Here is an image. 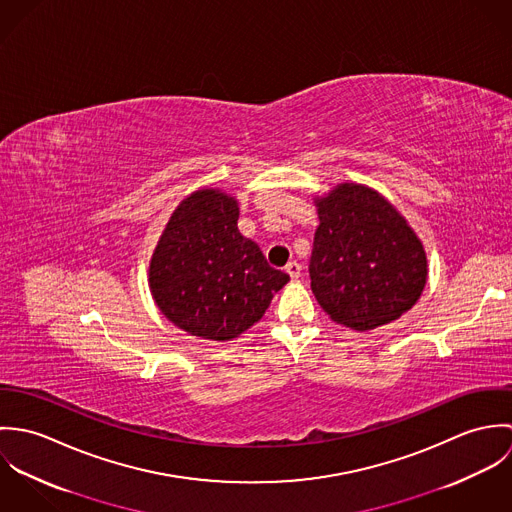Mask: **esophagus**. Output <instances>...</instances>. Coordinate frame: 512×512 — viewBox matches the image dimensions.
I'll list each match as a JSON object with an SVG mask.
<instances>
[{"mask_svg":"<svg viewBox=\"0 0 512 512\" xmlns=\"http://www.w3.org/2000/svg\"><path fill=\"white\" fill-rule=\"evenodd\" d=\"M286 272L290 274V278H292V280H297V278H299V274H301V266H299L297 262H288Z\"/></svg>","mask_w":512,"mask_h":512,"instance_id":"obj_1","label":"esophagus"}]
</instances>
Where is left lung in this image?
<instances>
[{"label":"left lung","mask_w":512,"mask_h":512,"mask_svg":"<svg viewBox=\"0 0 512 512\" xmlns=\"http://www.w3.org/2000/svg\"><path fill=\"white\" fill-rule=\"evenodd\" d=\"M313 203L319 226L309 276L323 311L370 331L412 309L426 288L428 258L398 209L361 183H339Z\"/></svg>","instance_id":"obj_1"}]
</instances>
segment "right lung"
Returning <instances> with one entry per match:
<instances>
[{
	"label": "right lung",
	"mask_w": 512,
	"mask_h": 512,
	"mask_svg": "<svg viewBox=\"0 0 512 512\" xmlns=\"http://www.w3.org/2000/svg\"><path fill=\"white\" fill-rule=\"evenodd\" d=\"M238 215L232 195L199 189L177 205L153 250L147 274L153 301L189 335L236 339L290 282L240 234Z\"/></svg>",
	"instance_id": "obj_1"
}]
</instances>
